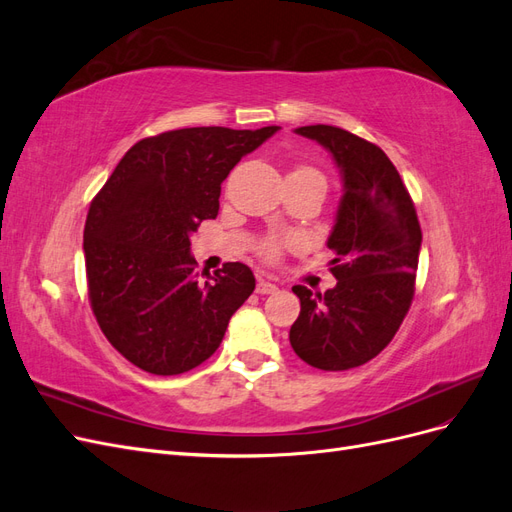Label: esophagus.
<instances>
[{
    "instance_id": "1",
    "label": "esophagus",
    "mask_w": 512,
    "mask_h": 512,
    "mask_svg": "<svg viewBox=\"0 0 512 512\" xmlns=\"http://www.w3.org/2000/svg\"><path fill=\"white\" fill-rule=\"evenodd\" d=\"M256 292H258V294H273V292H277V286H275L273 282L265 280V277H258Z\"/></svg>"
}]
</instances>
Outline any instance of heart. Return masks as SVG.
<instances>
[{
	"label": "heart",
	"mask_w": 512,
	"mask_h": 512,
	"mask_svg": "<svg viewBox=\"0 0 512 512\" xmlns=\"http://www.w3.org/2000/svg\"><path fill=\"white\" fill-rule=\"evenodd\" d=\"M290 175H299V177H307V179H316L324 185V175L320 173V170L312 168V166H297L292 170ZM284 239H277V237H267L262 239L260 245H258V254L265 258V260H277L284 250Z\"/></svg>",
	"instance_id": "b5f03b06"
}]
</instances>
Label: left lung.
Here are the masks:
<instances>
[{"label":"left lung","instance_id":"1","mask_svg":"<svg viewBox=\"0 0 512 512\" xmlns=\"http://www.w3.org/2000/svg\"><path fill=\"white\" fill-rule=\"evenodd\" d=\"M297 134L333 153L344 196L327 241L337 256V284L324 294L292 288L301 314L290 327V346L307 365L344 371L378 356L404 322L423 232L408 188L378 145L322 123Z\"/></svg>","mask_w":512,"mask_h":512}]
</instances>
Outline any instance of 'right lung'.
<instances>
[{
	"instance_id": "add662e5",
	"label": "right lung",
	"mask_w": 512,
	"mask_h": 512,
	"mask_svg": "<svg viewBox=\"0 0 512 512\" xmlns=\"http://www.w3.org/2000/svg\"><path fill=\"white\" fill-rule=\"evenodd\" d=\"M277 126L170 130L138 141L91 200L83 250L89 303L113 348L156 376L218 350L230 316L256 288L226 262L198 275L190 235L220 211L222 181Z\"/></svg>"
}]
</instances>
